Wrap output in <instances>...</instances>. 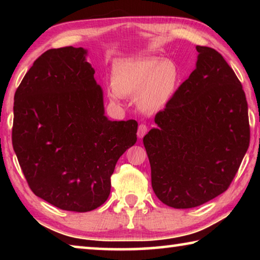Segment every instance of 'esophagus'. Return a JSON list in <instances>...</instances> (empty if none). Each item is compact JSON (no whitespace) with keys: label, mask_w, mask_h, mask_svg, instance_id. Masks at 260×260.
Returning <instances> with one entry per match:
<instances>
[{"label":"esophagus","mask_w":260,"mask_h":260,"mask_svg":"<svg viewBox=\"0 0 260 260\" xmlns=\"http://www.w3.org/2000/svg\"><path fill=\"white\" fill-rule=\"evenodd\" d=\"M147 132H148L147 125L141 124V125L139 126V128H138V138H139V139H142L143 136L147 134Z\"/></svg>","instance_id":"34e87169"}]
</instances>
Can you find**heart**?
I'll list each match as a JSON object with an SVG mask.
<instances>
[{
  "mask_svg": "<svg viewBox=\"0 0 260 260\" xmlns=\"http://www.w3.org/2000/svg\"><path fill=\"white\" fill-rule=\"evenodd\" d=\"M109 98L118 102L122 96H135L141 112L156 114L174 98L180 85V70L171 59L144 57L118 61L111 72Z\"/></svg>",
  "mask_w": 260,
  "mask_h": 260,
  "instance_id": "heart-1",
  "label": "heart"
}]
</instances>
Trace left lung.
<instances>
[{"label":"left lung","instance_id":"left-lung-1","mask_svg":"<svg viewBox=\"0 0 260 260\" xmlns=\"http://www.w3.org/2000/svg\"><path fill=\"white\" fill-rule=\"evenodd\" d=\"M196 69L143 138L162 203L190 209L227 190L249 148L243 88L217 50L197 46Z\"/></svg>","mask_w":260,"mask_h":260}]
</instances>
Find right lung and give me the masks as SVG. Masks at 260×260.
Listing matches in <instances>:
<instances>
[{"label": "right lung", "mask_w": 260, "mask_h": 260, "mask_svg": "<svg viewBox=\"0 0 260 260\" xmlns=\"http://www.w3.org/2000/svg\"><path fill=\"white\" fill-rule=\"evenodd\" d=\"M83 48L49 49L17 88L12 146L29 188L61 210L102 205L138 122L109 120L103 90Z\"/></svg>", "instance_id": "add662e5"}]
</instances>
